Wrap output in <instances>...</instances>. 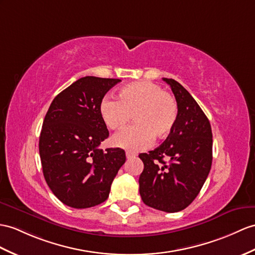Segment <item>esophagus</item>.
<instances>
[{
	"instance_id": "1",
	"label": "esophagus",
	"mask_w": 255,
	"mask_h": 255,
	"mask_svg": "<svg viewBox=\"0 0 255 255\" xmlns=\"http://www.w3.org/2000/svg\"><path fill=\"white\" fill-rule=\"evenodd\" d=\"M126 156H127L128 159H131V158H135L136 154H135L134 152H132V151H128H128L126 152Z\"/></svg>"
}]
</instances>
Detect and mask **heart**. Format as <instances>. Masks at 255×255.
I'll list each match as a JSON object with an SVG mask.
<instances>
[{"label":"heart","mask_w":255,"mask_h":255,"mask_svg":"<svg viewBox=\"0 0 255 255\" xmlns=\"http://www.w3.org/2000/svg\"><path fill=\"white\" fill-rule=\"evenodd\" d=\"M99 113L105 124L113 131H120L131 121L135 124L117 134L113 141L129 151H139L150 146L153 138L170 135L177 121L175 98L161 86L151 82H135L118 92L117 101L104 97Z\"/></svg>","instance_id":"b5f03b06"}]
</instances>
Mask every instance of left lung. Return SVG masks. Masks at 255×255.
<instances>
[{
	"label": "left lung",
	"mask_w": 255,
	"mask_h": 255,
	"mask_svg": "<svg viewBox=\"0 0 255 255\" xmlns=\"http://www.w3.org/2000/svg\"><path fill=\"white\" fill-rule=\"evenodd\" d=\"M162 80L175 96L177 121L163 144L139 154L144 170L138 183L146 206L173 213L187 208L200 192L212 165L213 139L208 118L189 92L175 80Z\"/></svg>",
	"instance_id": "8db88e82"
}]
</instances>
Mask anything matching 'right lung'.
Wrapping results in <instances>:
<instances>
[{"label": "right lung", "mask_w": 255, "mask_h": 255, "mask_svg": "<svg viewBox=\"0 0 255 255\" xmlns=\"http://www.w3.org/2000/svg\"><path fill=\"white\" fill-rule=\"evenodd\" d=\"M120 81L81 78L60 92L47 110L39 140L43 175L68 207L86 209L107 200L114 178L126 162L123 149L98 148L109 136L99 105Z\"/></svg>", "instance_id": "right-lung-1"}]
</instances>
